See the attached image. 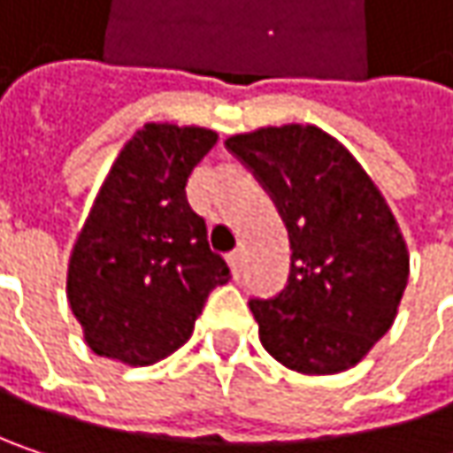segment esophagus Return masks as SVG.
I'll list each match as a JSON object with an SVG mask.
<instances>
[{
  "instance_id": "esophagus-1",
  "label": "esophagus",
  "mask_w": 453,
  "mask_h": 453,
  "mask_svg": "<svg viewBox=\"0 0 453 453\" xmlns=\"http://www.w3.org/2000/svg\"><path fill=\"white\" fill-rule=\"evenodd\" d=\"M227 265L233 270V278H238L241 275V267H243V254L241 251H230L227 254Z\"/></svg>"
}]
</instances>
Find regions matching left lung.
<instances>
[{
	"mask_svg": "<svg viewBox=\"0 0 453 453\" xmlns=\"http://www.w3.org/2000/svg\"><path fill=\"white\" fill-rule=\"evenodd\" d=\"M226 146L273 196L291 241V273L251 299L262 346L288 370L354 367L399 312L409 251L383 194L351 151L317 126L238 134Z\"/></svg>",
	"mask_w": 453,
	"mask_h": 453,
	"instance_id": "left-lung-1",
	"label": "left lung"
}]
</instances>
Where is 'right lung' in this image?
<instances>
[{
  "label": "right lung",
  "instance_id": "add662e5",
  "mask_svg": "<svg viewBox=\"0 0 453 453\" xmlns=\"http://www.w3.org/2000/svg\"><path fill=\"white\" fill-rule=\"evenodd\" d=\"M218 143L196 126L146 123L110 167L67 265V302L99 357L146 367L180 349L230 278L191 210V170Z\"/></svg>",
  "mask_w": 453,
  "mask_h": 453
}]
</instances>
